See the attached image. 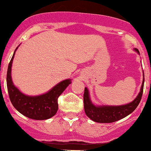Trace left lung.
I'll list each match as a JSON object with an SVG mask.
<instances>
[{"mask_svg":"<svg viewBox=\"0 0 151 151\" xmlns=\"http://www.w3.org/2000/svg\"><path fill=\"white\" fill-rule=\"evenodd\" d=\"M135 50L139 53L137 49H135ZM144 81L145 78H143L139 93L132 102L126 105L118 106H95L94 104H92L89 99L87 88H85L84 93H83V106L86 116L93 121L101 123H113L126 117L128 114L132 113L139 104L142 96Z\"/></svg>","mask_w":151,"mask_h":151,"instance_id":"1","label":"left lung"}]
</instances>
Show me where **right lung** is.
Wrapping results in <instances>:
<instances>
[{"label": "right lung", "mask_w": 151, "mask_h": 151, "mask_svg": "<svg viewBox=\"0 0 151 151\" xmlns=\"http://www.w3.org/2000/svg\"><path fill=\"white\" fill-rule=\"evenodd\" d=\"M14 53L15 51L9 64L6 75L7 89L13 106L19 112L30 119L42 120L50 118L57 112L58 98L65 91L67 86L70 84L71 81L67 79L60 82L44 95L33 97L25 95L14 86L12 81L11 68Z\"/></svg>", "instance_id": "obj_1"}]
</instances>
